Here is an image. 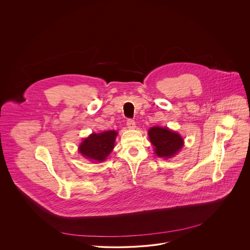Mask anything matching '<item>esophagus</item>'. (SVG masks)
<instances>
[{
  "label": "esophagus",
  "instance_id": "esophagus-1",
  "mask_svg": "<svg viewBox=\"0 0 250 250\" xmlns=\"http://www.w3.org/2000/svg\"><path fill=\"white\" fill-rule=\"evenodd\" d=\"M126 125L129 129H134L136 127V124H135V121L132 119H128L126 121Z\"/></svg>",
  "mask_w": 250,
  "mask_h": 250
}]
</instances>
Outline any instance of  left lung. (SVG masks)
<instances>
[{
  "label": "left lung",
  "instance_id": "obj_1",
  "mask_svg": "<svg viewBox=\"0 0 250 250\" xmlns=\"http://www.w3.org/2000/svg\"><path fill=\"white\" fill-rule=\"evenodd\" d=\"M150 142L155 147V155L158 157L170 158L176 155L184 146L181 135L169 130L167 127L153 126L148 130Z\"/></svg>",
  "mask_w": 250,
  "mask_h": 250
}]
</instances>
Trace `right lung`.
I'll use <instances>...</instances> for the list:
<instances>
[{
    "mask_svg": "<svg viewBox=\"0 0 250 250\" xmlns=\"http://www.w3.org/2000/svg\"><path fill=\"white\" fill-rule=\"evenodd\" d=\"M118 133L115 130L93 133L85 138L79 146V152L86 159L94 162L105 161L107 155L114 148V143Z\"/></svg>",
    "mask_w": 250,
    "mask_h": 250,
    "instance_id": "add662e5",
    "label": "right lung"
}]
</instances>
